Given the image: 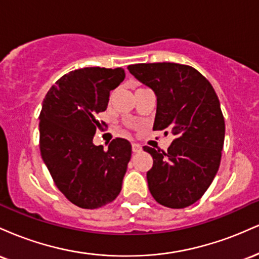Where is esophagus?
Listing matches in <instances>:
<instances>
[{"mask_svg":"<svg viewBox=\"0 0 259 259\" xmlns=\"http://www.w3.org/2000/svg\"><path fill=\"white\" fill-rule=\"evenodd\" d=\"M132 148H133V152H134V153L141 152V150H142L141 145H139V144H133V145H132Z\"/></svg>","mask_w":259,"mask_h":259,"instance_id":"esophagus-1","label":"esophagus"}]
</instances>
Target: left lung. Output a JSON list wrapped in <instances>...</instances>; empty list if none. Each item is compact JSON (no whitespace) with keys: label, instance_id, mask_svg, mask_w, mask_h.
Listing matches in <instances>:
<instances>
[{"label":"left lung","instance_id":"obj_1","mask_svg":"<svg viewBox=\"0 0 259 259\" xmlns=\"http://www.w3.org/2000/svg\"><path fill=\"white\" fill-rule=\"evenodd\" d=\"M127 69L156 94L153 130L168 129L175 136L167 152L144 146L153 158L147 171L151 195L169 208L191 206L207 191L221 164L225 123L218 96L190 65L163 62Z\"/></svg>","mask_w":259,"mask_h":259}]
</instances>
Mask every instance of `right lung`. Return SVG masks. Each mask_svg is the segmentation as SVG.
Instances as JSON below:
<instances>
[{"mask_svg":"<svg viewBox=\"0 0 259 259\" xmlns=\"http://www.w3.org/2000/svg\"><path fill=\"white\" fill-rule=\"evenodd\" d=\"M125 78L121 68L88 67L65 74L45 96L40 113V151L56 186L72 203L95 209L111 203L121 190L132 157L125 139L108 150L95 146L97 114L108 106L109 92Z\"/></svg>","mask_w":259,"mask_h":259,"instance_id":"1","label":"right lung"}]
</instances>
